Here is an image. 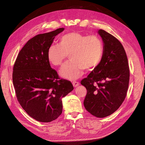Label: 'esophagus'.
Returning <instances> with one entry per match:
<instances>
[{"instance_id":"34e87169","label":"esophagus","mask_w":145,"mask_h":145,"mask_svg":"<svg viewBox=\"0 0 145 145\" xmlns=\"http://www.w3.org/2000/svg\"><path fill=\"white\" fill-rule=\"evenodd\" d=\"M72 85L74 87H76V86H78V85H79L80 83H79V82H78L74 81V82H72Z\"/></svg>"}]
</instances>
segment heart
<instances>
[{
	"mask_svg": "<svg viewBox=\"0 0 145 145\" xmlns=\"http://www.w3.org/2000/svg\"><path fill=\"white\" fill-rule=\"evenodd\" d=\"M59 41V44L48 48L47 57L52 65L60 66L69 54L70 61L60 70V76L67 79L78 78L82 75L83 70L95 69L102 59L103 43L96 35L69 33L61 36Z\"/></svg>",
	"mask_w": 145,
	"mask_h": 145,
	"instance_id": "b5f03b06",
	"label": "heart"
}]
</instances>
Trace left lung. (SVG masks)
Segmentation results:
<instances>
[{
    "mask_svg": "<svg viewBox=\"0 0 145 145\" xmlns=\"http://www.w3.org/2000/svg\"><path fill=\"white\" fill-rule=\"evenodd\" d=\"M104 52L99 65L81 84L87 90L83 104L91 114L99 118L110 116L118 109L126 96L129 81L128 58L120 42L103 29Z\"/></svg>",
    "mask_w": 145,
    "mask_h": 145,
    "instance_id": "obj_1",
    "label": "left lung"
}]
</instances>
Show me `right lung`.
I'll list each match as a JSON object with an SVG mask.
<instances>
[{"label": "right lung", "instance_id": "obj_1", "mask_svg": "<svg viewBox=\"0 0 145 145\" xmlns=\"http://www.w3.org/2000/svg\"><path fill=\"white\" fill-rule=\"evenodd\" d=\"M63 28L40 34L29 40L17 57L12 82L21 106L34 119L51 122L62 112V99L74 89L71 82L60 78L52 69L47 51Z\"/></svg>", "mask_w": 145, "mask_h": 145}]
</instances>
